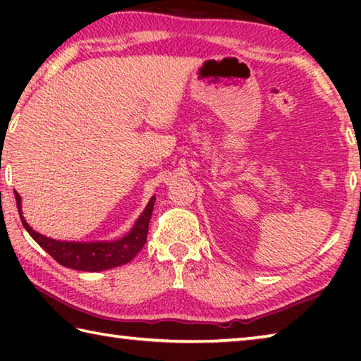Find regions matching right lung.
Returning <instances> with one entry per match:
<instances>
[{"instance_id":"obj_1","label":"right lung","mask_w":361,"mask_h":361,"mask_svg":"<svg viewBox=\"0 0 361 361\" xmlns=\"http://www.w3.org/2000/svg\"><path fill=\"white\" fill-rule=\"evenodd\" d=\"M20 200V195L16 192V202L17 209H19L23 228L38 242V245L42 250H46L54 259L65 267H71L84 272H99L127 264L143 248L146 243V237H148V226L152 215V209H154L156 197H151L148 205H146V209L140 215L135 224H133L129 234L113 242H63L42 235L39 232L30 228L25 218L22 216Z\"/></svg>"}]
</instances>
